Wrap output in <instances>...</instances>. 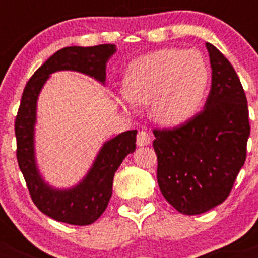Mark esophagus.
Returning <instances> with one entry per match:
<instances>
[{"label": "esophagus", "instance_id": "34e87169", "mask_svg": "<svg viewBox=\"0 0 258 258\" xmlns=\"http://www.w3.org/2000/svg\"><path fill=\"white\" fill-rule=\"evenodd\" d=\"M150 143H151V136L145 131L140 132L137 136V145L142 147V146H149Z\"/></svg>", "mask_w": 258, "mask_h": 258}]
</instances>
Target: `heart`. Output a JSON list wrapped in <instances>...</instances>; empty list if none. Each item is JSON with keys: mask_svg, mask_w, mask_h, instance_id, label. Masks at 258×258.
<instances>
[{"mask_svg": "<svg viewBox=\"0 0 258 258\" xmlns=\"http://www.w3.org/2000/svg\"><path fill=\"white\" fill-rule=\"evenodd\" d=\"M209 80L208 64L197 50H156L129 66L120 99L129 107L150 102L155 121L177 126L197 115Z\"/></svg>", "mask_w": 258, "mask_h": 258, "instance_id": "b5f03b06", "label": "heart"}]
</instances>
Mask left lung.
Listing matches in <instances>:
<instances>
[{
    "mask_svg": "<svg viewBox=\"0 0 258 258\" xmlns=\"http://www.w3.org/2000/svg\"><path fill=\"white\" fill-rule=\"evenodd\" d=\"M206 46L212 85L204 109L181 126L154 131L159 187L170 206L188 216L206 213L229 197L250 133L235 70L217 47Z\"/></svg>",
    "mask_w": 258,
    "mask_h": 258,
    "instance_id": "obj_1",
    "label": "left lung"
}]
</instances>
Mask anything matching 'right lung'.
Wrapping results in <instances>:
<instances>
[{
    "mask_svg": "<svg viewBox=\"0 0 258 258\" xmlns=\"http://www.w3.org/2000/svg\"><path fill=\"white\" fill-rule=\"evenodd\" d=\"M115 52L116 46L111 44L60 49L36 71L23 92L15 118L18 164L36 207L59 222L85 226L101 217L112 195L115 172L125 157L136 150L137 131L124 132L106 141L79 183L68 188H56L45 181L36 159L38 95L50 75L58 71L80 72L104 85L107 61Z\"/></svg>",
    "mask_w": 258,
    "mask_h": 258,
    "instance_id": "right-lung-1",
    "label": "right lung"
}]
</instances>
